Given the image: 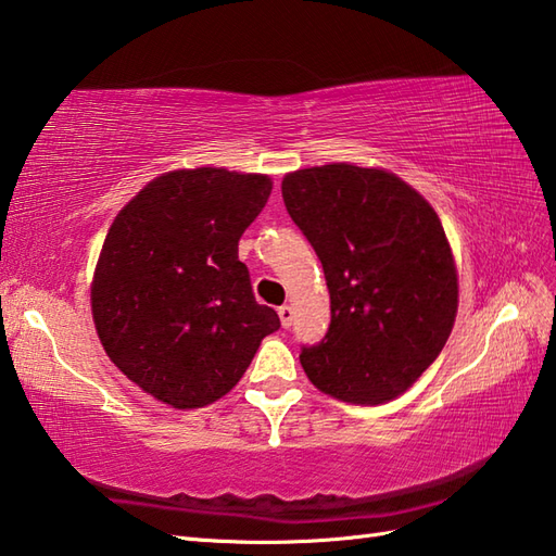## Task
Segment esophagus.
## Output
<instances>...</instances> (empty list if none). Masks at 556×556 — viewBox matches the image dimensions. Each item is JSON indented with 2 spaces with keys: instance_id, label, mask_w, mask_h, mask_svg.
<instances>
[{
  "instance_id": "obj_1",
  "label": "esophagus",
  "mask_w": 556,
  "mask_h": 556,
  "mask_svg": "<svg viewBox=\"0 0 556 556\" xmlns=\"http://www.w3.org/2000/svg\"><path fill=\"white\" fill-rule=\"evenodd\" d=\"M278 316H280V324H282V328H290V326H292L294 312H292V306H290V304L280 306V309H278Z\"/></svg>"
}]
</instances>
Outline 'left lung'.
I'll return each mask as SVG.
<instances>
[{"label":"left lung","instance_id":"8db88e82","mask_svg":"<svg viewBox=\"0 0 556 556\" xmlns=\"http://www.w3.org/2000/svg\"><path fill=\"white\" fill-rule=\"evenodd\" d=\"M280 188L330 292V328L302 350L304 374L342 402L394 400L438 359L459 306L435 208L390 170L344 162L294 170Z\"/></svg>","mask_w":556,"mask_h":556}]
</instances>
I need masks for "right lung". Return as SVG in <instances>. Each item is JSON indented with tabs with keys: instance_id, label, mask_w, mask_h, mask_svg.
<instances>
[{
	"instance_id": "1",
	"label": "right lung",
	"mask_w": 556,
	"mask_h": 556,
	"mask_svg": "<svg viewBox=\"0 0 556 556\" xmlns=\"http://www.w3.org/2000/svg\"><path fill=\"white\" fill-rule=\"evenodd\" d=\"M270 188L264 174L168 170L106 232L90 292L97 336L135 386L174 409L228 394L280 328L278 314L254 300L238 258Z\"/></svg>"
}]
</instances>
